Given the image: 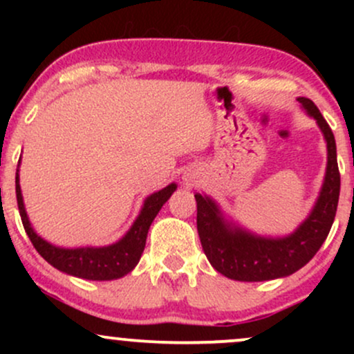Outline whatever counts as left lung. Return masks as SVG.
I'll list each match as a JSON object with an SVG mask.
<instances>
[{
	"instance_id": "8db88e82",
	"label": "left lung",
	"mask_w": 354,
	"mask_h": 354,
	"mask_svg": "<svg viewBox=\"0 0 354 354\" xmlns=\"http://www.w3.org/2000/svg\"><path fill=\"white\" fill-rule=\"evenodd\" d=\"M323 131L328 145V166L323 188L306 221L286 238H259L225 223L218 206L209 198H196V225L203 251L216 271L238 281H266L293 274L318 253L330 233L339 200V169L336 143L330 124L318 106L308 98H298Z\"/></svg>"
}]
</instances>
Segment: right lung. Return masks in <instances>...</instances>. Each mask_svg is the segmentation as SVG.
I'll return each mask as SVG.
<instances>
[{"mask_svg": "<svg viewBox=\"0 0 354 354\" xmlns=\"http://www.w3.org/2000/svg\"><path fill=\"white\" fill-rule=\"evenodd\" d=\"M174 189H176V185L171 183L166 188L158 191V193H153L149 198H146L143 209H141L140 216L136 218L135 225L124 234V238H121L115 245L104 248L64 250V248H56L50 245V243H46L31 228L26 216V211H24L23 206L19 180L16 176V200H18L19 216H21L24 231H26L30 241L33 243L36 251L51 266H55L56 270L76 276V278L93 279V281H108V279L121 278V276L128 274L138 265L141 253L145 250L149 226H151L153 219L156 218L161 206L169 200Z\"/></svg>", "mask_w": 354, "mask_h": 354, "instance_id": "add662e5", "label": "right lung"}]
</instances>
